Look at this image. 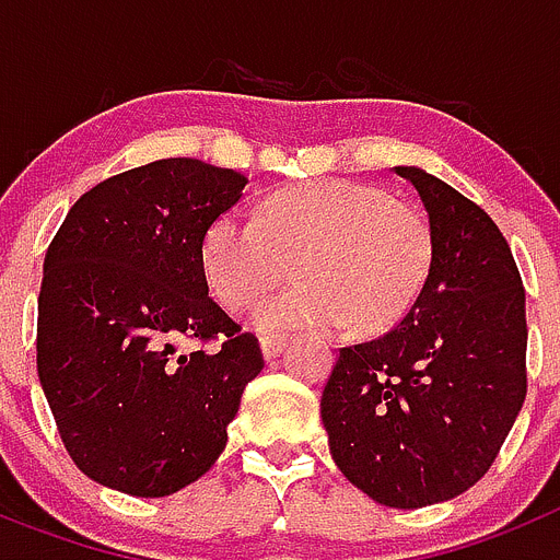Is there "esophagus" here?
I'll list each match as a JSON object with an SVG mask.
<instances>
[{
	"label": "esophagus",
	"mask_w": 560,
	"mask_h": 560,
	"mask_svg": "<svg viewBox=\"0 0 560 560\" xmlns=\"http://www.w3.org/2000/svg\"><path fill=\"white\" fill-rule=\"evenodd\" d=\"M259 347L267 361H273L276 354L281 352V347H284V338H281V335H261Z\"/></svg>",
	"instance_id": "1"
}]
</instances>
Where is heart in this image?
I'll return each instance as SVG.
<instances>
[{"label":"heart","mask_w":560,"mask_h":560,"mask_svg":"<svg viewBox=\"0 0 560 560\" xmlns=\"http://www.w3.org/2000/svg\"><path fill=\"white\" fill-rule=\"evenodd\" d=\"M304 281L253 307L265 332L293 327L381 332L408 313L431 267L422 213L352 179H310L225 211L202 240V270L225 310L247 307L290 273Z\"/></svg>","instance_id":"obj_1"}]
</instances>
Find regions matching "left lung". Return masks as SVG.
<instances>
[{
	"label": "left lung",
	"mask_w": 560,
	"mask_h": 560,
	"mask_svg": "<svg viewBox=\"0 0 560 560\" xmlns=\"http://www.w3.org/2000/svg\"><path fill=\"white\" fill-rule=\"evenodd\" d=\"M431 267L392 332L343 347L320 395L329 454L358 490L397 510L474 488L527 395L524 287L488 213L417 165Z\"/></svg>",
	"instance_id": "obj_1"
}]
</instances>
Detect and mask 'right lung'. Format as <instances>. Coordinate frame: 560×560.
<instances>
[{"instance_id":"1","label":"right lung","mask_w":560,"mask_h":560,"mask_svg":"<svg viewBox=\"0 0 560 560\" xmlns=\"http://www.w3.org/2000/svg\"><path fill=\"white\" fill-rule=\"evenodd\" d=\"M247 177L168 158L109 177L70 208L45 256L38 381L81 474L160 499L220 459L259 340L208 295L202 240ZM226 338L217 353L183 339Z\"/></svg>"}]
</instances>
